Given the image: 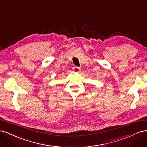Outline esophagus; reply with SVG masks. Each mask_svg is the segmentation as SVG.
Here are the masks:
<instances>
[{
  "instance_id": "1",
  "label": "esophagus",
  "mask_w": 147,
  "mask_h": 147,
  "mask_svg": "<svg viewBox=\"0 0 147 147\" xmlns=\"http://www.w3.org/2000/svg\"><path fill=\"white\" fill-rule=\"evenodd\" d=\"M74 71L75 72H79L80 71V67H74Z\"/></svg>"
}]
</instances>
